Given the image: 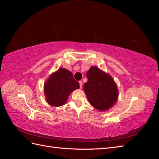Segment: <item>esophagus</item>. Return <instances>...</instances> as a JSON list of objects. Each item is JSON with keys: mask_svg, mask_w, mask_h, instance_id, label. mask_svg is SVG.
I'll return each mask as SVG.
<instances>
[{"mask_svg": "<svg viewBox=\"0 0 159 159\" xmlns=\"http://www.w3.org/2000/svg\"><path fill=\"white\" fill-rule=\"evenodd\" d=\"M79 84H80V88L81 89L82 88V86H83V82L81 81H80V82H79Z\"/></svg>", "mask_w": 159, "mask_h": 159, "instance_id": "34e87169", "label": "esophagus"}]
</instances>
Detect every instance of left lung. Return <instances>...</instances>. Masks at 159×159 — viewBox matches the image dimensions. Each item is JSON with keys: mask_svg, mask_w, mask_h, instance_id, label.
Returning a JSON list of instances; mask_svg holds the SVG:
<instances>
[{"mask_svg": "<svg viewBox=\"0 0 159 159\" xmlns=\"http://www.w3.org/2000/svg\"><path fill=\"white\" fill-rule=\"evenodd\" d=\"M88 81L84 85L89 103L99 111H108L118 100L117 85L109 74L96 66L87 71Z\"/></svg>", "mask_w": 159, "mask_h": 159, "instance_id": "1", "label": "left lung"}]
</instances>
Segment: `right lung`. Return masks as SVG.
<instances>
[{
    "label": "right lung",
    "instance_id": "add662e5",
    "mask_svg": "<svg viewBox=\"0 0 159 159\" xmlns=\"http://www.w3.org/2000/svg\"><path fill=\"white\" fill-rule=\"evenodd\" d=\"M80 88V84L74 80L71 72L60 68L52 73L44 85L46 102L53 107L66 104L70 94Z\"/></svg>",
    "mask_w": 159,
    "mask_h": 159
}]
</instances>
